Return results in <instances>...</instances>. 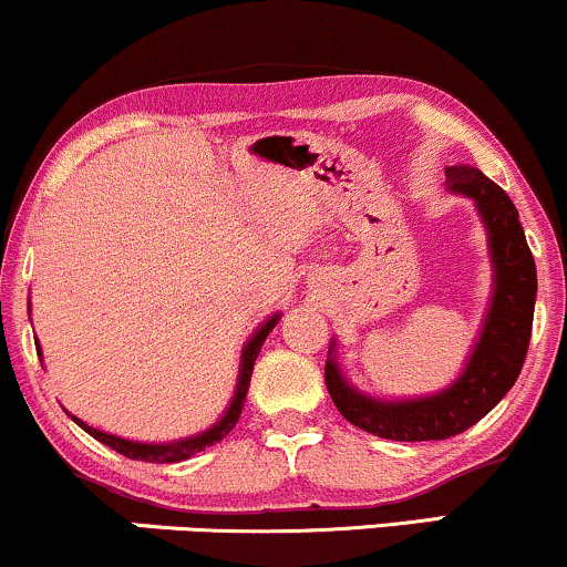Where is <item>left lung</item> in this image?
Masks as SVG:
<instances>
[{"instance_id": "1", "label": "left lung", "mask_w": 567, "mask_h": 567, "mask_svg": "<svg viewBox=\"0 0 567 567\" xmlns=\"http://www.w3.org/2000/svg\"><path fill=\"white\" fill-rule=\"evenodd\" d=\"M445 188L467 196L488 236L491 302L467 363L449 388L416 398H377L348 382L331 339L326 388L350 424L388 441H445L488 414L520 377L536 308V262L515 204L494 179L470 164L445 169Z\"/></svg>"}]
</instances>
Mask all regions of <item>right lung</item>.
Instances as JSON below:
<instances>
[{"mask_svg": "<svg viewBox=\"0 0 567 567\" xmlns=\"http://www.w3.org/2000/svg\"><path fill=\"white\" fill-rule=\"evenodd\" d=\"M29 312H31V305H29ZM278 321H281V312H272L268 321L259 323L255 334L246 339V344L241 350V363H238L236 390H233L228 409L223 411V416H219L212 427L196 432V435L179 437V441H169V443H140V441H130V437H118V435H111V432L90 427V424L82 422V419L73 416L71 411H65V414H69L73 422H76L79 427L86 432V435H92L95 441L109 445V449H113L116 454H122L126 458H137V462H156V464H169V462H183V458H190L193 454H198V451L209 449V445L223 441V437L228 435L233 427H236L238 416H241V411H244L246 392H249L251 369H255V361H257L259 350H262L265 339H268L272 329H276ZM37 352H39V358H42V348H37Z\"/></svg>", "mask_w": 567, "mask_h": 567, "instance_id": "add662e5", "label": "right lung"}]
</instances>
